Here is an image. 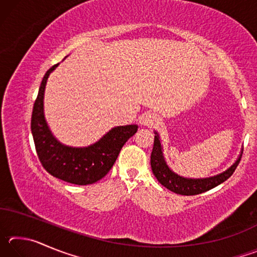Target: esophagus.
Wrapping results in <instances>:
<instances>
[{
    "mask_svg": "<svg viewBox=\"0 0 257 257\" xmlns=\"http://www.w3.org/2000/svg\"><path fill=\"white\" fill-rule=\"evenodd\" d=\"M159 123V116L155 113H147L143 116V124L146 127H154Z\"/></svg>",
    "mask_w": 257,
    "mask_h": 257,
    "instance_id": "esophagus-1",
    "label": "esophagus"
}]
</instances>
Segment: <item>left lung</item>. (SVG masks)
<instances>
[{
	"instance_id": "left-lung-1",
	"label": "left lung",
	"mask_w": 257,
	"mask_h": 257,
	"mask_svg": "<svg viewBox=\"0 0 257 257\" xmlns=\"http://www.w3.org/2000/svg\"><path fill=\"white\" fill-rule=\"evenodd\" d=\"M154 146L151 154L152 171H153L155 178L159 180L160 184L164 186L165 188L176 194L185 195V196L205 193V191L222 184L228 178L232 176L242 154L241 152L237 160L234 161L232 165H230L227 170L217 173L215 176L207 178H186L171 170L164 158L163 146L161 145L160 135L158 132H154Z\"/></svg>"
}]
</instances>
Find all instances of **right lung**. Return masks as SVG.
I'll list each match as a JSON object with an SVG mask.
<instances>
[{"label": "right lung", "mask_w": 257, "mask_h": 257, "mask_svg": "<svg viewBox=\"0 0 257 257\" xmlns=\"http://www.w3.org/2000/svg\"><path fill=\"white\" fill-rule=\"evenodd\" d=\"M58 66L59 63L45 73L33 108L32 134L38 159L45 170L58 179L79 186L94 184L111 170L122 146L136 134L138 125H116L88 146L62 144L52 134L44 114L46 82Z\"/></svg>", "instance_id": "add662e5"}]
</instances>
